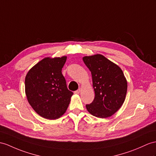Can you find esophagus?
Returning <instances> with one entry per match:
<instances>
[{"mask_svg":"<svg viewBox=\"0 0 156 156\" xmlns=\"http://www.w3.org/2000/svg\"><path fill=\"white\" fill-rule=\"evenodd\" d=\"M80 91H81V89H79L77 90H75V92H74V93H75V94H79V93H80Z\"/></svg>","mask_w":156,"mask_h":156,"instance_id":"1","label":"esophagus"}]
</instances>
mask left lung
Returning <instances> with one entry per match:
<instances>
[{
    "label": "left lung",
    "instance_id": "left-lung-1",
    "mask_svg": "<svg viewBox=\"0 0 156 156\" xmlns=\"http://www.w3.org/2000/svg\"><path fill=\"white\" fill-rule=\"evenodd\" d=\"M91 72L95 96L86 105L91 115L101 119L111 116L124 103L127 81L122 69L105 56L97 54L83 58Z\"/></svg>",
    "mask_w": 156,
    "mask_h": 156
}]
</instances>
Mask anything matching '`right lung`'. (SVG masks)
Segmentation results:
<instances>
[{
	"label": "right lung",
	"instance_id": "1",
	"mask_svg": "<svg viewBox=\"0 0 156 156\" xmlns=\"http://www.w3.org/2000/svg\"><path fill=\"white\" fill-rule=\"evenodd\" d=\"M67 59L45 58L30 69L25 78L29 104L40 116L57 119L66 112L73 94L68 90L62 70Z\"/></svg>",
	"mask_w": 156,
	"mask_h": 156
}]
</instances>
